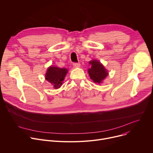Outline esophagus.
Returning a JSON list of instances; mask_svg holds the SVG:
<instances>
[{"instance_id": "esophagus-1", "label": "esophagus", "mask_w": 153, "mask_h": 153, "mask_svg": "<svg viewBox=\"0 0 153 153\" xmlns=\"http://www.w3.org/2000/svg\"><path fill=\"white\" fill-rule=\"evenodd\" d=\"M73 65H74V67H75V68H78V67H80V64L78 62V63H77V62H75V63H74L73 64Z\"/></svg>"}]
</instances>
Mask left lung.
<instances>
[{"label": "left lung", "instance_id": "obj_1", "mask_svg": "<svg viewBox=\"0 0 153 153\" xmlns=\"http://www.w3.org/2000/svg\"><path fill=\"white\" fill-rule=\"evenodd\" d=\"M91 68L88 69L90 78L95 83L100 84L108 75V71L104 65L98 60H92L89 61Z\"/></svg>", "mask_w": 153, "mask_h": 153}]
</instances>
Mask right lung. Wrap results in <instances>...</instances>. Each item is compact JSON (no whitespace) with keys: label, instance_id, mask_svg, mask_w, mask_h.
<instances>
[{"label":"right lung","instance_id":"1","mask_svg":"<svg viewBox=\"0 0 153 153\" xmlns=\"http://www.w3.org/2000/svg\"><path fill=\"white\" fill-rule=\"evenodd\" d=\"M67 72L68 70L65 68L50 66L45 74V79L52 84L55 89H58L62 86Z\"/></svg>","mask_w":153,"mask_h":153}]
</instances>
